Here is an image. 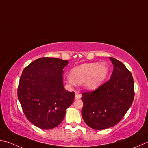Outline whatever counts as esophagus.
Instances as JSON below:
<instances>
[{"mask_svg":"<svg viewBox=\"0 0 148 148\" xmlns=\"http://www.w3.org/2000/svg\"><path fill=\"white\" fill-rule=\"evenodd\" d=\"M81 97H82V95L79 94V93L77 92H75V99H78L81 98Z\"/></svg>","mask_w":148,"mask_h":148,"instance_id":"obj_1","label":"esophagus"}]
</instances>
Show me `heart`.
Masks as SVG:
<instances>
[{
  "label": "heart",
  "instance_id": "heart-1",
  "mask_svg": "<svg viewBox=\"0 0 148 148\" xmlns=\"http://www.w3.org/2000/svg\"><path fill=\"white\" fill-rule=\"evenodd\" d=\"M108 72V68L104 63H84L72 69L68 82L71 84L84 82L87 89H94L103 82Z\"/></svg>",
  "mask_w": 148,
  "mask_h": 148
}]
</instances>
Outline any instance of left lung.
I'll use <instances>...</instances> for the list:
<instances>
[{"label":"left lung","mask_w":148,"mask_h":148,"mask_svg":"<svg viewBox=\"0 0 148 148\" xmlns=\"http://www.w3.org/2000/svg\"><path fill=\"white\" fill-rule=\"evenodd\" d=\"M109 80L93 91L82 93V116L87 126L101 130L116 125L131 107L134 98V82L131 72L113 57Z\"/></svg>","instance_id":"8db88e82"}]
</instances>
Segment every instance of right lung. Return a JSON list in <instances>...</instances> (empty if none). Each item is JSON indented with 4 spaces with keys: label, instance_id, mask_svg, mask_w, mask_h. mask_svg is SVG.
Returning <instances> with one entry per match:
<instances>
[{
    "label": "right lung",
    "instance_id": "1",
    "mask_svg": "<svg viewBox=\"0 0 148 148\" xmlns=\"http://www.w3.org/2000/svg\"><path fill=\"white\" fill-rule=\"evenodd\" d=\"M68 61L41 57L24 68L18 98L27 118L37 127L49 130L61 124L73 103L74 92L63 85V69Z\"/></svg>",
    "mask_w": 148,
    "mask_h": 148
}]
</instances>
